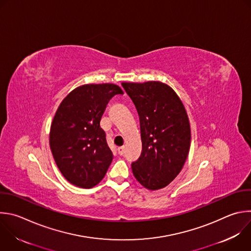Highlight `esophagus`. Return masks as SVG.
<instances>
[{
	"instance_id": "34e87169",
	"label": "esophagus",
	"mask_w": 251,
	"mask_h": 251,
	"mask_svg": "<svg viewBox=\"0 0 251 251\" xmlns=\"http://www.w3.org/2000/svg\"><path fill=\"white\" fill-rule=\"evenodd\" d=\"M117 151H118V153L120 154V155H122L123 153H124V151H125V147L123 146V147H119L118 149H117Z\"/></svg>"
}]
</instances>
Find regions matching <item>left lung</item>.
<instances>
[{
	"instance_id": "obj_1",
	"label": "left lung",
	"mask_w": 251,
	"mask_h": 251,
	"mask_svg": "<svg viewBox=\"0 0 251 251\" xmlns=\"http://www.w3.org/2000/svg\"><path fill=\"white\" fill-rule=\"evenodd\" d=\"M122 87L140 117L142 153L132 162L133 175L147 189H161L178 176L187 158L188 115L176 92L163 82H122Z\"/></svg>"
}]
</instances>
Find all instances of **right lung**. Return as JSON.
<instances>
[{
  "mask_svg": "<svg viewBox=\"0 0 251 251\" xmlns=\"http://www.w3.org/2000/svg\"><path fill=\"white\" fill-rule=\"evenodd\" d=\"M115 95L123 91L113 83L83 85L72 91L55 113L50 149L61 174L75 186H96L112 161L100 119Z\"/></svg>",
  "mask_w": 251,
  "mask_h": 251,
  "instance_id": "add662e5",
  "label": "right lung"
}]
</instances>
